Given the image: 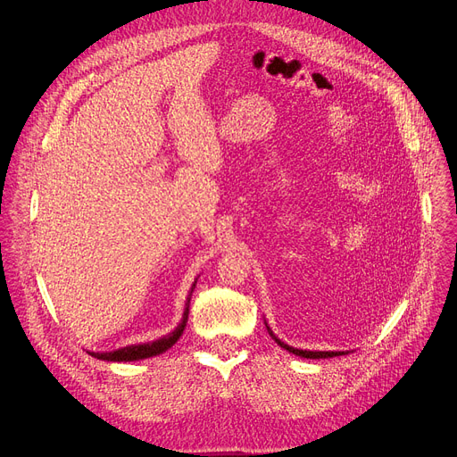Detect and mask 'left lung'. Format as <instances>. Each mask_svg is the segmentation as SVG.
Masks as SVG:
<instances>
[{
  "instance_id": "left-lung-1",
  "label": "left lung",
  "mask_w": 457,
  "mask_h": 457,
  "mask_svg": "<svg viewBox=\"0 0 457 457\" xmlns=\"http://www.w3.org/2000/svg\"><path fill=\"white\" fill-rule=\"evenodd\" d=\"M267 329H269V333H270V337L281 346V348H285V350H289L291 353H295V355H300V357H307V359H326V357H335V355H345L346 352H311V350H298V348H293V346H289V345H285V343H281L276 335L272 333V329L267 326Z\"/></svg>"
}]
</instances>
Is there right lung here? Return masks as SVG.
Here are the masks:
<instances>
[{
	"label": "right lung",
	"mask_w": 457,
	"mask_h": 457,
	"mask_svg": "<svg viewBox=\"0 0 457 457\" xmlns=\"http://www.w3.org/2000/svg\"><path fill=\"white\" fill-rule=\"evenodd\" d=\"M196 287V281L192 283V289L188 293V298H187V303H185V311H183V319L181 322L178 324V328L164 335V337L157 339V341H152V343H144V345H131V346H124V348H118L114 352H88L92 357H98V359H104V361H138V359H146V357H154V355H159L162 352H166L168 348H172L178 339L181 337V333L187 326V320H188V305H190V296H192V291H195Z\"/></svg>",
	"instance_id": "add662e5"
}]
</instances>
